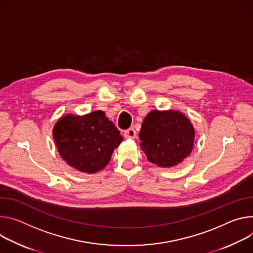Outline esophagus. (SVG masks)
Instances as JSON below:
<instances>
[{"instance_id":"34e87169","label":"esophagus","mask_w":253,"mask_h":253,"mask_svg":"<svg viewBox=\"0 0 253 253\" xmlns=\"http://www.w3.org/2000/svg\"><path fill=\"white\" fill-rule=\"evenodd\" d=\"M125 137L126 138H135L136 137V131L134 130L133 127H129L128 129H126L124 133Z\"/></svg>"}]
</instances>
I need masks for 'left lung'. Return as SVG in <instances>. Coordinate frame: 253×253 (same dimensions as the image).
Instances as JSON below:
<instances>
[{
	"instance_id": "8db88e82",
	"label": "left lung",
	"mask_w": 253,
	"mask_h": 253,
	"mask_svg": "<svg viewBox=\"0 0 253 253\" xmlns=\"http://www.w3.org/2000/svg\"><path fill=\"white\" fill-rule=\"evenodd\" d=\"M138 136L139 147L149 162L161 168H171L192 153L195 128L179 110L155 109L145 118Z\"/></svg>"
}]
</instances>
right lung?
<instances>
[{
    "mask_svg": "<svg viewBox=\"0 0 253 253\" xmlns=\"http://www.w3.org/2000/svg\"><path fill=\"white\" fill-rule=\"evenodd\" d=\"M52 134L59 155L67 165L87 174L105 168L123 141L120 130L102 110L84 116H62L55 124Z\"/></svg>",
    "mask_w": 253,
    "mask_h": 253,
    "instance_id": "right-lung-1",
    "label": "right lung"
}]
</instances>
